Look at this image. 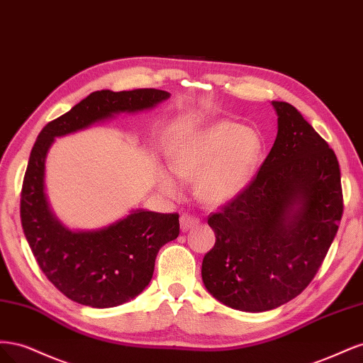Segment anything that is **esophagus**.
<instances>
[{
  "label": "esophagus",
  "instance_id": "1",
  "mask_svg": "<svg viewBox=\"0 0 363 363\" xmlns=\"http://www.w3.org/2000/svg\"><path fill=\"white\" fill-rule=\"evenodd\" d=\"M199 223H200L199 218H195L189 213H184V215L180 216V227H182L183 232H188V230L196 227V225H199Z\"/></svg>",
  "mask_w": 363,
  "mask_h": 363
}]
</instances>
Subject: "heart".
Instances as JSON below:
<instances>
[{
  "instance_id": "1",
  "label": "heart",
  "mask_w": 363,
  "mask_h": 363,
  "mask_svg": "<svg viewBox=\"0 0 363 363\" xmlns=\"http://www.w3.org/2000/svg\"><path fill=\"white\" fill-rule=\"evenodd\" d=\"M262 140L255 130L228 121L207 125L169 148V168L183 180H194V192L207 206H221L244 192L255 175ZM159 186L177 195L179 186L167 171Z\"/></svg>"
}]
</instances>
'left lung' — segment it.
Wrapping results in <instances>:
<instances>
[{
    "label": "left lung",
    "instance_id": "1",
    "mask_svg": "<svg viewBox=\"0 0 363 363\" xmlns=\"http://www.w3.org/2000/svg\"><path fill=\"white\" fill-rule=\"evenodd\" d=\"M272 106L279 130L269 155L244 192L207 219L216 242L203 283L244 312L276 309L307 288L344 211L335 151L294 106Z\"/></svg>",
    "mask_w": 363,
    "mask_h": 363
}]
</instances>
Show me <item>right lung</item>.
<instances>
[{
	"label": "right lung",
	"mask_w": 363,
	"mask_h": 363,
	"mask_svg": "<svg viewBox=\"0 0 363 363\" xmlns=\"http://www.w3.org/2000/svg\"><path fill=\"white\" fill-rule=\"evenodd\" d=\"M159 89L96 91L42 128L30 152L21 192V223L39 268L69 300L106 309L133 300L151 281L159 250L177 239V213L144 208L91 232H72L52 213L45 194V160L52 142L118 113L168 100Z\"/></svg>",
	"instance_id": "1"
}]
</instances>
